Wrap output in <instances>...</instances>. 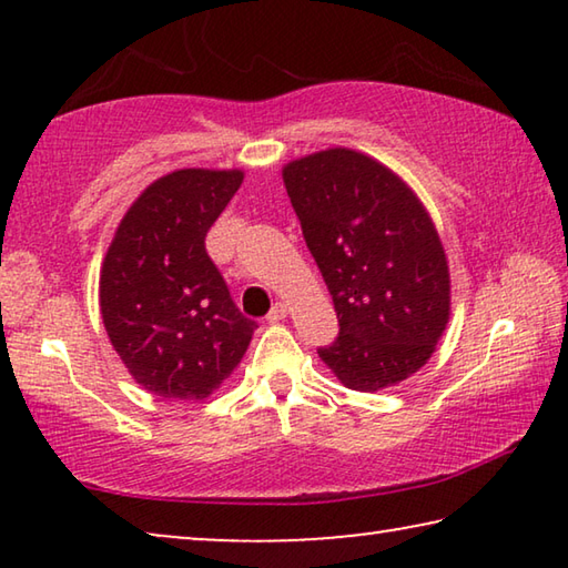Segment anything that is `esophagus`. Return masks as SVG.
<instances>
[{
	"label": "esophagus",
	"instance_id": "1",
	"mask_svg": "<svg viewBox=\"0 0 568 568\" xmlns=\"http://www.w3.org/2000/svg\"><path fill=\"white\" fill-rule=\"evenodd\" d=\"M287 315V305L285 303H275L271 307V313H267V323H281Z\"/></svg>",
	"mask_w": 568,
	"mask_h": 568
}]
</instances>
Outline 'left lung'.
Here are the masks:
<instances>
[{"label": "left lung", "instance_id": "8db88e82", "mask_svg": "<svg viewBox=\"0 0 568 568\" xmlns=\"http://www.w3.org/2000/svg\"><path fill=\"white\" fill-rule=\"evenodd\" d=\"M283 182L338 313L323 363L363 393L410 378L450 315L448 261L416 192L348 148L287 162Z\"/></svg>", "mask_w": 568, "mask_h": 568}]
</instances>
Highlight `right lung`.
I'll return each instance as SVG.
<instances>
[{
	"mask_svg": "<svg viewBox=\"0 0 568 568\" xmlns=\"http://www.w3.org/2000/svg\"><path fill=\"white\" fill-rule=\"evenodd\" d=\"M243 185V170H175L120 220L100 273L112 348L142 388L203 400L237 368L257 328L230 297L205 235Z\"/></svg>",
	"mask_w": 568,
	"mask_h": 568,
	"instance_id": "right-lung-1",
	"label": "right lung"
}]
</instances>
